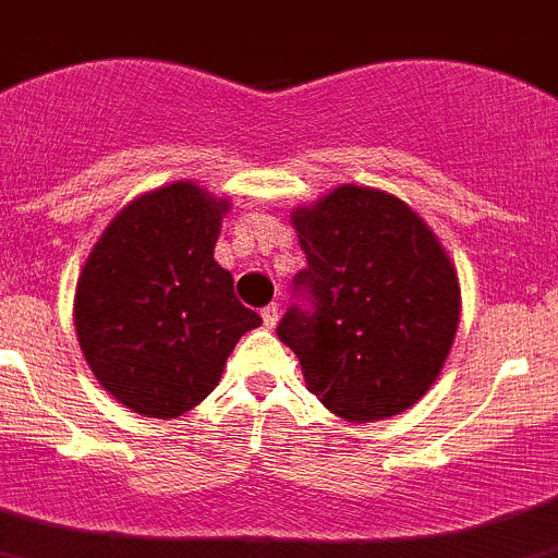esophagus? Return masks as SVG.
<instances>
[{"mask_svg": "<svg viewBox=\"0 0 558 558\" xmlns=\"http://www.w3.org/2000/svg\"><path fill=\"white\" fill-rule=\"evenodd\" d=\"M262 318H264V324H267L269 329L275 327V324H278V318H280V311H278V305H267L262 311Z\"/></svg>", "mask_w": 558, "mask_h": 558, "instance_id": "34e87169", "label": "esophagus"}]
</instances>
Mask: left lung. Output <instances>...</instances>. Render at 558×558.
Segmentation results:
<instances>
[{
  "instance_id": "left-lung-1",
  "label": "left lung",
  "mask_w": 558,
  "mask_h": 558,
  "mask_svg": "<svg viewBox=\"0 0 558 558\" xmlns=\"http://www.w3.org/2000/svg\"><path fill=\"white\" fill-rule=\"evenodd\" d=\"M313 313L289 307L278 338L307 389L349 423L411 409L445 367L461 322L452 258L414 209L378 187L338 185L291 213Z\"/></svg>"
}]
</instances>
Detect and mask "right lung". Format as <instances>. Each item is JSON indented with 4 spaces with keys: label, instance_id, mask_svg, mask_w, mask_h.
I'll return each mask as SVG.
<instances>
[{
    "label": "right lung",
    "instance_id": "1",
    "mask_svg": "<svg viewBox=\"0 0 558 558\" xmlns=\"http://www.w3.org/2000/svg\"><path fill=\"white\" fill-rule=\"evenodd\" d=\"M231 202L193 180L135 196L106 226L75 283V338L117 403L174 420L215 387L236 340L262 324L215 262Z\"/></svg>",
    "mask_w": 558,
    "mask_h": 558
}]
</instances>
